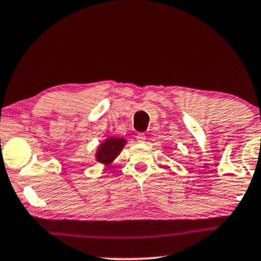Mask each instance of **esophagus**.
Listing matches in <instances>:
<instances>
[{"instance_id": "34e87169", "label": "esophagus", "mask_w": 261, "mask_h": 261, "mask_svg": "<svg viewBox=\"0 0 261 261\" xmlns=\"http://www.w3.org/2000/svg\"><path fill=\"white\" fill-rule=\"evenodd\" d=\"M136 138H137L138 143H144V142H145V139H146V136L144 134H138L137 137H136Z\"/></svg>"}]
</instances>
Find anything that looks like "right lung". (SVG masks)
<instances>
[{
  "mask_svg": "<svg viewBox=\"0 0 261 261\" xmlns=\"http://www.w3.org/2000/svg\"><path fill=\"white\" fill-rule=\"evenodd\" d=\"M124 145H125V140L123 138H108L98 147L96 160L106 165L110 164L119 154Z\"/></svg>",
  "mask_w": 261,
  "mask_h": 261,
  "instance_id": "1",
  "label": "right lung"
}]
</instances>
